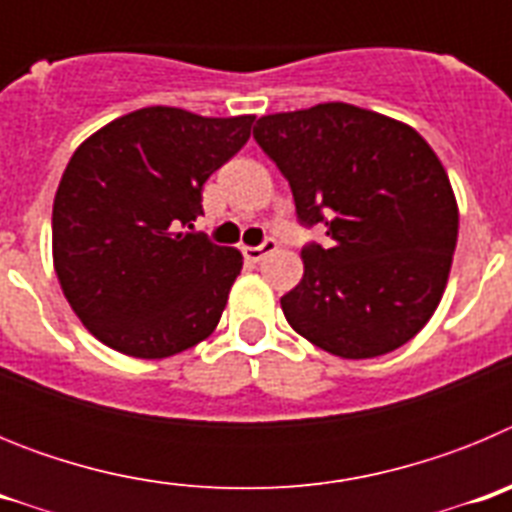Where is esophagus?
<instances>
[{
	"label": "esophagus",
	"instance_id": "34e87169",
	"mask_svg": "<svg viewBox=\"0 0 512 512\" xmlns=\"http://www.w3.org/2000/svg\"><path fill=\"white\" fill-rule=\"evenodd\" d=\"M277 251V241L274 238H266L261 246H246L243 248V256H246V261H251V264H259L264 256H269V253Z\"/></svg>",
	"mask_w": 512,
	"mask_h": 512
}]
</instances>
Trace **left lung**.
<instances>
[{"label":"left lung","instance_id":"obj_1","mask_svg":"<svg viewBox=\"0 0 512 512\" xmlns=\"http://www.w3.org/2000/svg\"><path fill=\"white\" fill-rule=\"evenodd\" d=\"M253 138L292 187L302 225L330 246L302 248L282 297L292 328L341 359H374L418 336L449 282L459 207L418 130L346 102L264 115Z\"/></svg>","mask_w":512,"mask_h":512}]
</instances>
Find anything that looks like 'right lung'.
Returning a JSON list of instances; mask_svg holds the SVG:
<instances>
[{
    "mask_svg": "<svg viewBox=\"0 0 512 512\" xmlns=\"http://www.w3.org/2000/svg\"><path fill=\"white\" fill-rule=\"evenodd\" d=\"M256 117L143 107L74 151L53 200V266L76 318L135 359L205 341L243 269L238 248L187 233L202 184L251 138Z\"/></svg>",
    "mask_w": 512,
    "mask_h": 512,
    "instance_id": "right-lung-1",
    "label": "right lung"
}]
</instances>
